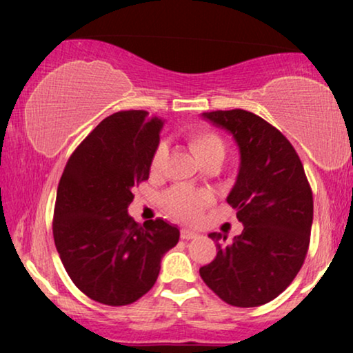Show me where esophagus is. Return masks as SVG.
I'll return each instance as SVG.
<instances>
[{"instance_id":"obj_1","label":"esophagus","mask_w":353,"mask_h":353,"mask_svg":"<svg viewBox=\"0 0 353 353\" xmlns=\"http://www.w3.org/2000/svg\"><path fill=\"white\" fill-rule=\"evenodd\" d=\"M180 236H181V239H185V241H190V239H194V238H197V234L196 231H192V230H188V228H183L181 231H180Z\"/></svg>"}]
</instances>
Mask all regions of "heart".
<instances>
[{
  "mask_svg": "<svg viewBox=\"0 0 353 353\" xmlns=\"http://www.w3.org/2000/svg\"><path fill=\"white\" fill-rule=\"evenodd\" d=\"M186 143L190 146L191 152L194 154L197 162L201 165H219L223 161L225 152H226V144L223 138L219 133H215L214 130L207 127H196L191 128L186 133ZM167 157V148L163 144H159L151 157V173L157 175L161 173L163 162ZM212 194L207 191H194L190 188H173L163 196V207L170 214L173 219L180 221H196L201 219L202 212L205 207L212 204Z\"/></svg>",
  "mask_w": 353,
  "mask_h": 353,
  "instance_id": "heart-1",
  "label": "heart"
}]
</instances>
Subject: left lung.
<instances>
[{
  "instance_id": "1",
  "label": "left lung",
  "mask_w": 353,
  "mask_h": 353,
  "mask_svg": "<svg viewBox=\"0 0 353 353\" xmlns=\"http://www.w3.org/2000/svg\"><path fill=\"white\" fill-rule=\"evenodd\" d=\"M202 117L233 134L239 148V173L226 201L244 230L233 243L221 233L209 234L216 257L201 267V278L230 305H263L292 283L305 260L312 188L296 149L267 120L243 109Z\"/></svg>"
}]
</instances>
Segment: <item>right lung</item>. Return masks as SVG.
<instances>
[{"label": "right lung", "instance_id": "1", "mask_svg": "<svg viewBox=\"0 0 353 353\" xmlns=\"http://www.w3.org/2000/svg\"><path fill=\"white\" fill-rule=\"evenodd\" d=\"M146 110L105 117L72 152L57 186L52 236L67 274L85 296L128 305L154 286L180 230L128 215L133 188L149 178L163 122Z\"/></svg>", "mask_w": 353, "mask_h": 353}]
</instances>
